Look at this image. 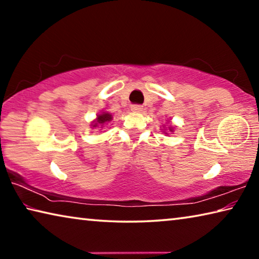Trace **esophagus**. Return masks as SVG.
Instances as JSON below:
<instances>
[{"label":"esophagus","mask_w":259,"mask_h":259,"mask_svg":"<svg viewBox=\"0 0 259 259\" xmlns=\"http://www.w3.org/2000/svg\"><path fill=\"white\" fill-rule=\"evenodd\" d=\"M131 111L135 113H140L143 111L142 105H131Z\"/></svg>","instance_id":"1"}]
</instances>
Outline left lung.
Returning a JSON list of instances; mask_svg holds the SVG:
<instances>
[{"instance_id":"left-lung-1","label":"left lung","mask_w":259,"mask_h":259,"mask_svg":"<svg viewBox=\"0 0 259 259\" xmlns=\"http://www.w3.org/2000/svg\"><path fill=\"white\" fill-rule=\"evenodd\" d=\"M164 130H165V129H164ZM164 130L162 131V133L165 134V135H168V131H169V133H174V131H175V126H174V125H171V124H169V125H168V129H166L168 131H166V133H165Z\"/></svg>"}]
</instances>
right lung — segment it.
<instances>
[{
  "mask_svg": "<svg viewBox=\"0 0 259 259\" xmlns=\"http://www.w3.org/2000/svg\"><path fill=\"white\" fill-rule=\"evenodd\" d=\"M113 120V116L111 113L108 112H102L100 114H98L97 117L91 122V126L93 128H103L105 124L109 123Z\"/></svg>",
  "mask_w": 259,
  "mask_h": 259,
  "instance_id": "right-lung-1",
  "label": "right lung"
}]
</instances>
